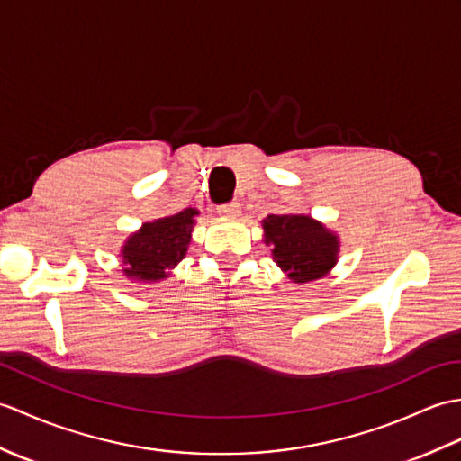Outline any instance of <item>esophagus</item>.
<instances>
[{"instance_id":"obj_1","label":"esophagus","mask_w":461,"mask_h":461,"mask_svg":"<svg viewBox=\"0 0 461 461\" xmlns=\"http://www.w3.org/2000/svg\"><path fill=\"white\" fill-rule=\"evenodd\" d=\"M218 213H220L221 218H228V220L240 218V213H241V204H240V202H230V204L218 206Z\"/></svg>"}]
</instances>
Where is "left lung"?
<instances>
[{
	"label": "left lung",
	"instance_id": "8db88e82",
	"mask_svg": "<svg viewBox=\"0 0 461 461\" xmlns=\"http://www.w3.org/2000/svg\"><path fill=\"white\" fill-rule=\"evenodd\" d=\"M275 263L296 285L320 281L338 263L339 238L306 213H271L261 221Z\"/></svg>",
	"mask_w": 461,
	"mask_h": 461
}]
</instances>
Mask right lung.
<instances>
[{"mask_svg": "<svg viewBox=\"0 0 461 461\" xmlns=\"http://www.w3.org/2000/svg\"><path fill=\"white\" fill-rule=\"evenodd\" d=\"M198 213L196 208H186L173 216L145 221L133 231L120 251L127 279L137 285L165 281L185 259Z\"/></svg>", "mask_w": 461, "mask_h": 461, "instance_id": "1", "label": "right lung"}]
</instances>
